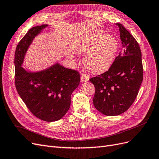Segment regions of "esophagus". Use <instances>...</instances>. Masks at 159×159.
I'll use <instances>...</instances> for the list:
<instances>
[{
  "label": "esophagus",
  "instance_id": "esophagus-1",
  "mask_svg": "<svg viewBox=\"0 0 159 159\" xmlns=\"http://www.w3.org/2000/svg\"><path fill=\"white\" fill-rule=\"evenodd\" d=\"M89 79V76L87 74H83L81 77V81L82 82H85L87 81Z\"/></svg>",
  "mask_w": 159,
  "mask_h": 159
}]
</instances>
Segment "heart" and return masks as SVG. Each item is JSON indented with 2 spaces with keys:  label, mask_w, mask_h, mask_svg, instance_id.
Returning <instances> with one entry per match:
<instances>
[{
  "label": "heart",
  "mask_w": 159,
  "mask_h": 159,
  "mask_svg": "<svg viewBox=\"0 0 159 159\" xmlns=\"http://www.w3.org/2000/svg\"><path fill=\"white\" fill-rule=\"evenodd\" d=\"M72 48L76 52L87 51L84 57L85 66L93 72H101L107 70L114 61L118 42L114 36L96 30L81 35Z\"/></svg>",
  "instance_id": "b5f03b06"
}]
</instances>
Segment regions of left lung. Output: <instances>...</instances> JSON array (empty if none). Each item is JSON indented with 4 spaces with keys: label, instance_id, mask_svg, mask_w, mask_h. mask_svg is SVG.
<instances>
[{
    "label": "left lung",
    "instance_id": "1",
    "mask_svg": "<svg viewBox=\"0 0 159 159\" xmlns=\"http://www.w3.org/2000/svg\"><path fill=\"white\" fill-rule=\"evenodd\" d=\"M118 26L122 51L108 71L89 80L95 93L93 102L106 116H117L134 102L143 81V64L138 43L124 25Z\"/></svg>",
    "mask_w": 159,
    "mask_h": 159
}]
</instances>
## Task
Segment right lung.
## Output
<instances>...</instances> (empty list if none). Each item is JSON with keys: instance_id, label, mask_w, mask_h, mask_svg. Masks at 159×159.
Listing matches in <instances>:
<instances>
[{"instance_id": "obj_1", "label": "right lung", "mask_w": 159, "mask_h": 159, "mask_svg": "<svg viewBox=\"0 0 159 159\" xmlns=\"http://www.w3.org/2000/svg\"><path fill=\"white\" fill-rule=\"evenodd\" d=\"M47 26L43 24L31 27L16 47L15 85L31 112L38 118L51 122L61 119L68 111L71 95L80 84V75L78 71L65 68L58 62L38 72L21 66L35 37Z\"/></svg>"}]
</instances>
